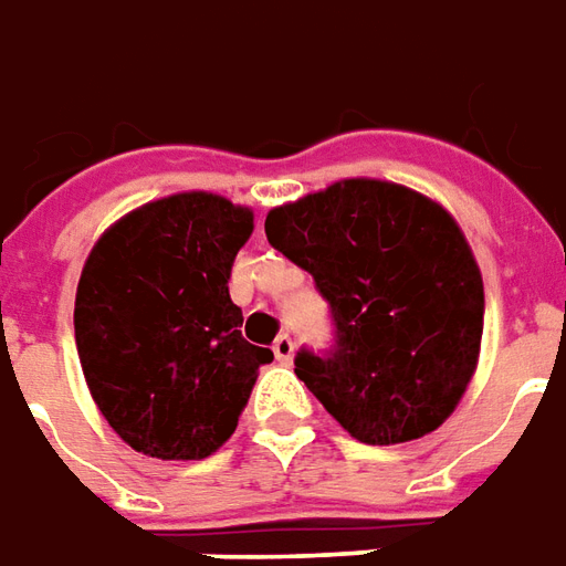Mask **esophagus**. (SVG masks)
Returning <instances> with one entry per match:
<instances>
[{
	"mask_svg": "<svg viewBox=\"0 0 566 566\" xmlns=\"http://www.w3.org/2000/svg\"><path fill=\"white\" fill-rule=\"evenodd\" d=\"M274 356L280 363H290L292 356H295V340H292L290 335H280V338L274 340Z\"/></svg>",
	"mask_w": 566,
	"mask_h": 566,
	"instance_id": "34e87169",
	"label": "esophagus"
}]
</instances>
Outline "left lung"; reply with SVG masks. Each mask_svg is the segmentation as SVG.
Masks as SVG:
<instances>
[{
    "label": "left lung",
    "instance_id": "left-lung-1",
    "mask_svg": "<svg viewBox=\"0 0 566 566\" xmlns=\"http://www.w3.org/2000/svg\"><path fill=\"white\" fill-rule=\"evenodd\" d=\"M268 243L314 276L335 347L295 375L366 444H399L451 418L479 366L482 271L454 216L411 188L340 179L264 219Z\"/></svg>",
    "mask_w": 566,
    "mask_h": 566
}]
</instances>
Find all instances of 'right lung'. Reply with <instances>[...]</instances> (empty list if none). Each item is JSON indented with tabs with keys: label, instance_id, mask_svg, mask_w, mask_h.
I'll use <instances>...</instances> for the list:
<instances>
[{
	"label": "right lung",
	"instance_id": "right-lung-1",
	"mask_svg": "<svg viewBox=\"0 0 566 566\" xmlns=\"http://www.w3.org/2000/svg\"><path fill=\"white\" fill-rule=\"evenodd\" d=\"M252 210L182 191L94 243L75 292V347L109 427L158 460H203L238 430L268 347L240 335L231 264Z\"/></svg>",
	"mask_w": 566,
	"mask_h": 566
}]
</instances>
